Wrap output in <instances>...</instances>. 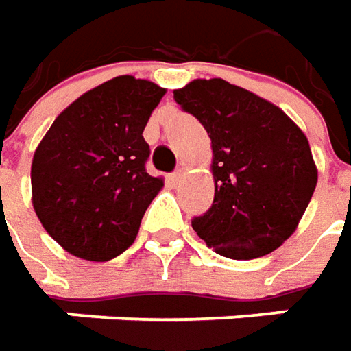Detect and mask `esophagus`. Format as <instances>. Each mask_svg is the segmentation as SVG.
<instances>
[{
	"label": "esophagus",
	"mask_w": 351,
	"mask_h": 351,
	"mask_svg": "<svg viewBox=\"0 0 351 351\" xmlns=\"http://www.w3.org/2000/svg\"><path fill=\"white\" fill-rule=\"evenodd\" d=\"M182 176H184V169H182V167H178L175 173H173V180H175V182H178Z\"/></svg>",
	"instance_id": "1"
}]
</instances>
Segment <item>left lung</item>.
Wrapping results in <instances>:
<instances>
[{"instance_id": "left-lung-1", "label": "left lung", "mask_w": 351, "mask_h": 351, "mask_svg": "<svg viewBox=\"0 0 351 351\" xmlns=\"http://www.w3.org/2000/svg\"><path fill=\"white\" fill-rule=\"evenodd\" d=\"M175 101L212 139V208L192 227L217 254L250 260L293 235L317 186L307 136L280 106L225 79H194Z\"/></svg>"}]
</instances>
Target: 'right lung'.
<instances>
[{"instance_id": "right-lung-1", "label": "right lung", "mask_w": 351, "mask_h": 351, "mask_svg": "<svg viewBox=\"0 0 351 351\" xmlns=\"http://www.w3.org/2000/svg\"><path fill=\"white\" fill-rule=\"evenodd\" d=\"M163 87L120 75L67 106L38 143L31 167L32 206L69 254L106 262L139 231L163 178L145 171L143 128Z\"/></svg>"}]
</instances>
